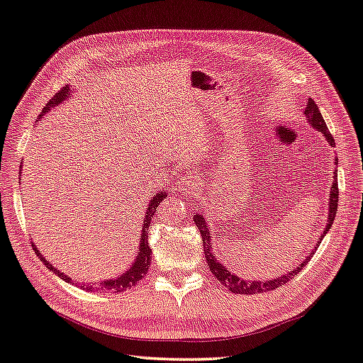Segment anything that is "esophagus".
<instances>
[{
  "label": "esophagus",
  "instance_id": "obj_1",
  "mask_svg": "<svg viewBox=\"0 0 363 363\" xmlns=\"http://www.w3.org/2000/svg\"><path fill=\"white\" fill-rule=\"evenodd\" d=\"M176 190L182 195H190V194H194V191H196V184L194 179H191V177H184V179L177 182Z\"/></svg>",
  "mask_w": 363,
  "mask_h": 363
}]
</instances>
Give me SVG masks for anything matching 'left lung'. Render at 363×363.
Instances as JSON below:
<instances>
[{"mask_svg":"<svg viewBox=\"0 0 363 363\" xmlns=\"http://www.w3.org/2000/svg\"><path fill=\"white\" fill-rule=\"evenodd\" d=\"M303 115H305V118H307V123L311 127H313V129H316L318 132H321L324 135L325 141H328L330 146L335 145V140H333V137H332L329 129H328V125H325L321 111H319V108L316 106L313 99H308V101H307V106H305ZM333 163H335V165H337V159H335V162H333ZM337 203H338V182H337V169H333V184H332V187H330V198H329V214H328V220H325V222H328V223H325V228L321 233V236H319V240H318L316 247L310 252L308 257L305 258L301 262V264H297V267L293 269V271H289L286 274L280 275L279 279H271V280H266V281H262V280H244V279H240V277L234 275L231 271H228V267H226L225 264H222V262H220L217 259L216 255H214V248H212V242H214V240H212V236H211L209 230L206 228L204 216L203 214H195L194 222L198 226V230H200V233H201L206 261H208L211 272L214 274L216 279L220 283H222L223 286L228 288L231 293H234V294H257V293H266V291H272L275 288L285 285V283H288L291 279H294V277L299 274L305 266H307V262L311 259V257H313V253L316 252L318 245L321 244L323 238L332 228L333 220H335Z\"/></svg>","mask_w":363,"mask_h":363,"instance_id":"obj_1","label":"left lung"}]
</instances>
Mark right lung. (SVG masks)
I'll return each mask as SVG.
<instances>
[{
  "mask_svg": "<svg viewBox=\"0 0 363 363\" xmlns=\"http://www.w3.org/2000/svg\"><path fill=\"white\" fill-rule=\"evenodd\" d=\"M70 96H72V89L69 88V84H67V86L61 88L52 99H50L48 104L44 106V110L40 111L39 118L35 121H40V118L44 116L47 111L55 108V106L62 105L64 101H67ZM20 173H21V169H20ZM167 196H168L167 191L160 190V191H155L151 200H149V203L146 206V216H145V220H143V230H141V234H140V245H138V250H137V257H135V261L132 262V266L127 269L125 272L115 277V279L102 280L101 283H99V285H97V283H86V285L80 286L82 289L91 291V293H94V291H97V289L110 291V293H119V291H125L127 288H132L135 283L143 279L145 274L147 272L149 264H151V253H152L151 247L147 245V231L146 230L149 228V223H151V217L154 216L155 209H157L159 203ZM33 248H34L35 255H38V257L40 258V261L47 266V269H50V272H53L55 275H58L60 279H62L64 281H67V283H70V285H74V280L70 279L69 275L61 272L58 267H55L52 262H48L44 257H42V253H39L38 247L34 245V242H33ZM75 286H78V281L75 283Z\"/></svg>",
  "mask_w": 363,
  "mask_h": 363,
  "instance_id": "obj_1",
  "label": "right lung"
}]
</instances>
